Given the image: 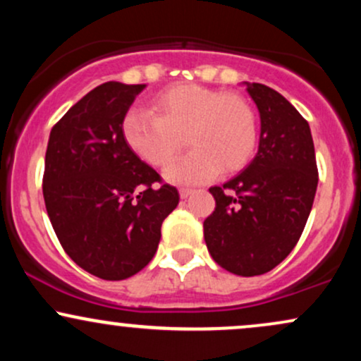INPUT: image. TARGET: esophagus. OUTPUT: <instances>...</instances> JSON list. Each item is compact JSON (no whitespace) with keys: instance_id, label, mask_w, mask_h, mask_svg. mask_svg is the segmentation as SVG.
<instances>
[{"instance_id":"obj_1","label":"esophagus","mask_w":361,"mask_h":361,"mask_svg":"<svg viewBox=\"0 0 361 361\" xmlns=\"http://www.w3.org/2000/svg\"><path fill=\"white\" fill-rule=\"evenodd\" d=\"M192 193H193V190H190V188H181L180 190V197L181 198H188Z\"/></svg>"}]
</instances>
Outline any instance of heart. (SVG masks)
Returning <instances> with one entry per match:
<instances>
[{
  "label": "heart",
  "mask_w": 361,
  "mask_h": 361,
  "mask_svg": "<svg viewBox=\"0 0 361 361\" xmlns=\"http://www.w3.org/2000/svg\"><path fill=\"white\" fill-rule=\"evenodd\" d=\"M122 134L128 149L152 168L173 163L185 137L193 151L169 166L164 178L197 185L217 171L229 175L250 163L258 144V122L250 103L238 94L186 82L154 94L151 114L128 111Z\"/></svg>",
  "instance_id": "obj_1"
}]
</instances>
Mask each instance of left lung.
Returning a JSON list of instances; mask_svg holds the SVG:
<instances>
[{
    "mask_svg": "<svg viewBox=\"0 0 361 361\" xmlns=\"http://www.w3.org/2000/svg\"><path fill=\"white\" fill-rule=\"evenodd\" d=\"M259 111L255 159L222 186L204 222L207 250L224 270L255 276L273 270L299 241L317 190L309 123L279 91L243 82Z\"/></svg>",
    "mask_w": 361,
    "mask_h": 361,
    "instance_id": "1",
    "label": "left lung"
}]
</instances>
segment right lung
I'll return each mask as SVG.
<instances>
[{
	"label": "right lung",
	"mask_w": 361,
	"mask_h": 361,
	"mask_svg": "<svg viewBox=\"0 0 361 361\" xmlns=\"http://www.w3.org/2000/svg\"><path fill=\"white\" fill-rule=\"evenodd\" d=\"M146 85L109 81L66 111L49 135L44 200L57 238L78 267L123 280L156 255L175 186L127 146L122 122Z\"/></svg>",
	"instance_id": "right-lung-1"
}]
</instances>
